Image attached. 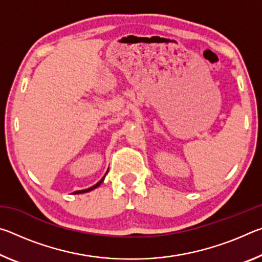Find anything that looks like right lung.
Listing matches in <instances>:
<instances>
[{
	"label": "right lung",
	"mask_w": 262,
	"mask_h": 262,
	"mask_svg": "<svg viewBox=\"0 0 262 262\" xmlns=\"http://www.w3.org/2000/svg\"><path fill=\"white\" fill-rule=\"evenodd\" d=\"M106 173H107V172H106ZM105 176H106V174H105ZM105 176L103 177V178L100 179V181H98V183H97L96 185L92 186V187H90V188H86V189H82V190H76V192H74V194H82V193H86V192H90V190H92V189L97 188V187H98V186H99V185L104 181V179H105Z\"/></svg>",
	"instance_id": "add662e5"
}]
</instances>
